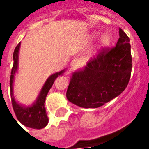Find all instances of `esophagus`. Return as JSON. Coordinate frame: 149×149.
I'll list each match as a JSON object with an SVG mask.
<instances>
[{
  "mask_svg": "<svg viewBox=\"0 0 149 149\" xmlns=\"http://www.w3.org/2000/svg\"><path fill=\"white\" fill-rule=\"evenodd\" d=\"M79 64H80V61H79V60L77 58L73 59L71 62V67L72 68H77L78 65H79Z\"/></svg>",
  "mask_w": 149,
  "mask_h": 149,
  "instance_id": "34e87169",
  "label": "esophagus"
}]
</instances>
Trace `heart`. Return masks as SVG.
<instances>
[{
	"label": "heart",
	"mask_w": 149,
	"mask_h": 149,
	"mask_svg": "<svg viewBox=\"0 0 149 149\" xmlns=\"http://www.w3.org/2000/svg\"><path fill=\"white\" fill-rule=\"evenodd\" d=\"M110 43V37L108 34H104L100 39V45L103 47L109 45Z\"/></svg>",
	"instance_id": "b5f03b06"
}]
</instances>
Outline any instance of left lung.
I'll return each instance as SVG.
<instances>
[{
    "instance_id": "left-lung-1",
    "label": "left lung",
    "mask_w": 149,
    "mask_h": 149,
    "mask_svg": "<svg viewBox=\"0 0 149 149\" xmlns=\"http://www.w3.org/2000/svg\"><path fill=\"white\" fill-rule=\"evenodd\" d=\"M118 41L113 48H104L84 68L72 73L66 97L85 109L104 105L125 90L132 72L130 40L119 29Z\"/></svg>"
}]
</instances>
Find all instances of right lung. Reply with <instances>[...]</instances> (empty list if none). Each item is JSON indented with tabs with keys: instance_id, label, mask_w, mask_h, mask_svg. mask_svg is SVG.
Returning <instances> with one entry per match:
<instances>
[{
	"instance_id": "add662e5",
	"label": "right lung",
	"mask_w": 149,
	"mask_h": 149,
	"mask_svg": "<svg viewBox=\"0 0 149 149\" xmlns=\"http://www.w3.org/2000/svg\"><path fill=\"white\" fill-rule=\"evenodd\" d=\"M21 43H19L17 47L15 48L13 52V65L11 71V76H10V93H11V100L12 105L14 110V112L17 118L22 125H24L26 127L35 129H40L45 127L48 125L49 122V117L47 116L45 107V102L47 94L49 93V89L51 88L54 81L56 77L62 75L65 72V70L56 72L54 74L51 75L41 88L40 92L38 97L37 98L36 102H34L33 104L31 106L25 107L18 104L14 99L13 97V84L14 81V76L17 70L18 67V55H19V49H20Z\"/></svg>"
}]
</instances>
